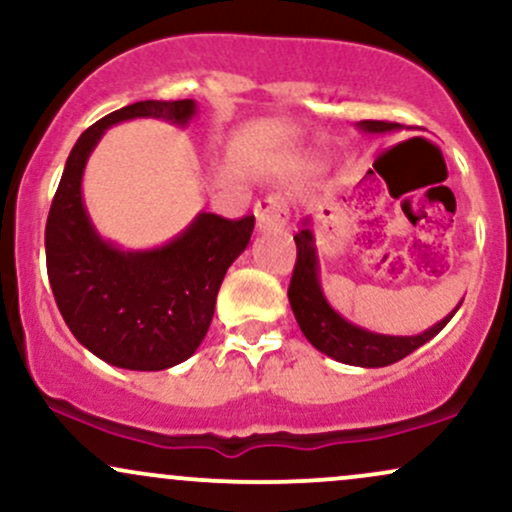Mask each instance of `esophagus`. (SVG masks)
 I'll list each match as a JSON object with an SVG mask.
<instances>
[{
  "mask_svg": "<svg viewBox=\"0 0 512 512\" xmlns=\"http://www.w3.org/2000/svg\"><path fill=\"white\" fill-rule=\"evenodd\" d=\"M255 219L260 231L286 226V221H289V207H286L284 197L269 195L260 199V202L255 204Z\"/></svg>",
  "mask_w": 512,
  "mask_h": 512,
  "instance_id": "obj_1",
  "label": "esophagus"
}]
</instances>
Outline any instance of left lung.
Wrapping results in <instances>:
<instances>
[{"label":"left lung","instance_id":"8db88e82","mask_svg":"<svg viewBox=\"0 0 512 512\" xmlns=\"http://www.w3.org/2000/svg\"><path fill=\"white\" fill-rule=\"evenodd\" d=\"M358 129L370 134H383L399 129L397 122L385 120H363L358 122ZM296 240V267H293V276L289 284V301L291 310L296 315L298 327L305 334L310 344L317 351L327 354L334 361L346 363V366H361V368H383L390 363L402 361L411 351L424 346L428 339H433L450 322V317L457 313L455 310L448 317L433 325L431 330L414 334V337H390V334L368 332L363 327L351 325L344 320L337 310L327 303L325 293L320 289V264H317V248L313 231L308 228V219H305L301 231L293 236Z\"/></svg>","mask_w":512,"mask_h":512}]
</instances>
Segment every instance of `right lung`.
<instances>
[{
	"mask_svg": "<svg viewBox=\"0 0 512 512\" xmlns=\"http://www.w3.org/2000/svg\"><path fill=\"white\" fill-rule=\"evenodd\" d=\"M197 105L139 101L105 115L76 139L45 226V257L57 308L91 354L127 370H166L202 344L216 293L248 248L255 216L199 214L163 248L125 252L105 243L88 219L81 178L93 146L117 122L158 117L187 125Z\"/></svg>",
	"mask_w": 512,
	"mask_h": 512,
	"instance_id": "right-lung-1",
	"label": "right lung"
}]
</instances>
